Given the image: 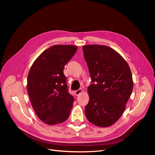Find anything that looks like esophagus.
Listing matches in <instances>:
<instances>
[{"mask_svg":"<svg viewBox=\"0 0 155 155\" xmlns=\"http://www.w3.org/2000/svg\"><path fill=\"white\" fill-rule=\"evenodd\" d=\"M82 92V89L79 88L78 90H76V91H74V94L76 96H78L79 94H81Z\"/></svg>","mask_w":155,"mask_h":155,"instance_id":"1","label":"esophagus"}]
</instances>
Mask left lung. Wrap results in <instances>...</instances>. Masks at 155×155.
Masks as SVG:
<instances>
[{
  "instance_id": "1",
  "label": "left lung",
  "mask_w": 155,
  "mask_h": 155,
  "mask_svg": "<svg viewBox=\"0 0 155 155\" xmlns=\"http://www.w3.org/2000/svg\"><path fill=\"white\" fill-rule=\"evenodd\" d=\"M83 50L92 82L85 116L91 123L107 127L123 114L133 91L132 74L122 56L109 46L90 45Z\"/></svg>"
}]
</instances>
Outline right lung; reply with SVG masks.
<instances>
[{"instance_id":"1","label":"right lung","mask_w":155,"mask_h":155,"mask_svg":"<svg viewBox=\"0 0 155 155\" xmlns=\"http://www.w3.org/2000/svg\"><path fill=\"white\" fill-rule=\"evenodd\" d=\"M77 49L74 45L50 46L30 68L28 94L37 116L48 125L63 123L70 116L74 99L68 91L63 70Z\"/></svg>"}]
</instances>
